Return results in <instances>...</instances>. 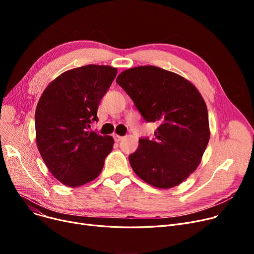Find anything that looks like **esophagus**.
<instances>
[{
  "mask_svg": "<svg viewBox=\"0 0 254 254\" xmlns=\"http://www.w3.org/2000/svg\"><path fill=\"white\" fill-rule=\"evenodd\" d=\"M123 139H124V137H122V136L114 135V140H115V142H120Z\"/></svg>",
  "mask_w": 254,
  "mask_h": 254,
  "instance_id": "obj_1",
  "label": "esophagus"
}]
</instances>
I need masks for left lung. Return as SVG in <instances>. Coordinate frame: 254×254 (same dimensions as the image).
<instances>
[{"label":"left lung","mask_w":254,"mask_h":254,"mask_svg":"<svg viewBox=\"0 0 254 254\" xmlns=\"http://www.w3.org/2000/svg\"><path fill=\"white\" fill-rule=\"evenodd\" d=\"M148 123L154 139H140L129 164L143 181L167 190L182 183L202 161L210 139L206 103L184 77L154 65H139L116 79Z\"/></svg>","instance_id":"1"}]
</instances>
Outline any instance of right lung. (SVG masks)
Here are the masks:
<instances>
[{"instance_id":"right-lung-1","label":"right lung","mask_w":254,"mask_h":254,"mask_svg":"<svg viewBox=\"0 0 254 254\" xmlns=\"http://www.w3.org/2000/svg\"><path fill=\"white\" fill-rule=\"evenodd\" d=\"M117 74L110 65L87 64L58 76L40 98L35 114L40 154L60 182L69 188L95 180L112 149L111 136L88 131L99 104Z\"/></svg>"}]
</instances>
